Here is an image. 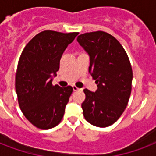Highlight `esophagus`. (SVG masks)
Instances as JSON below:
<instances>
[{
	"label": "esophagus",
	"mask_w": 156,
	"mask_h": 156,
	"mask_svg": "<svg viewBox=\"0 0 156 156\" xmlns=\"http://www.w3.org/2000/svg\"><path fill=\"white\" fill-rule=\"evenodd\" d=\"M73 91H76V90H79L80 89L77 87H75V86H73Z\"/></svg>",
	"instance_id": "1"
}]
</instances>
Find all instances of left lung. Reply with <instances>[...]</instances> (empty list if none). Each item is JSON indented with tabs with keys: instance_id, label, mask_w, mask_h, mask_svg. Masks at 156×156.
Listing matches in <instances>:
<instances>
[{
	"instance_id": "left-lung-1",
	"label": "left lung",
	"mask_w": 156,
	"mask_h": 156,
	"mask_svg": "<svg viewBox=\"0 0 156 156\" xmlns=\"http://www.w3.org/2000/svg\"><path fill=\"white\" fill-rule=\"evenodd\" d=\"M77 41L89 55V73L98 87L95 92L84 90L83 116L93 126H111L123 113L130 96L133 72L128 56L118 40L104 31L82 34Z\"/></svg>"
}]
</instances>
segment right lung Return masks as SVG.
<instances>
[{
	"instance_id": "obj_1",
	"label": "right lung",
	"mask_w": 156,
	"mask_h": 156,
	"mask_svg": "<svg viewBox=\"0 0 156 156\" xmlns=\"http://www.w3.org/2000/svg\"><path fill=\"white\" fill-rule=\"evenodd\" d=\"M78 32L44 30L26 45L17 68L15 89L21 110L37 128L48 129L61 122L73 92L70 86L52 85L64 51Z\"/></svg>"
}]
</instances>
